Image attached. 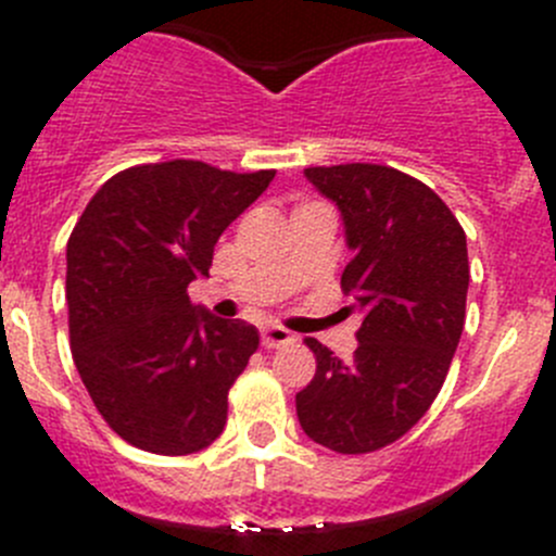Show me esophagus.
<instances>
[{"label":"esophagus","mask_w":556,"mask_h":556,"mask_svg":"<svg viewBox=\"0 0 556 556\" xmlns=\"http://www.w3.org/2000/svg\"><path fill=\"white\" fill-rule=\"evenodd\" d=\"M295 336L290 333L288 328H282V325H266V328L261 330V344L266 346V350H277V346H285V344H293Z\"/></svg>","instance_id":"esophagus-1"}]
</instances>
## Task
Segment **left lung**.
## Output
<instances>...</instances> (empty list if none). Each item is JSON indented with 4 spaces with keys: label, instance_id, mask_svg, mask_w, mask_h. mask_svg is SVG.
I'll return each instance as SVG.
<instances>
[{
    "label": "left lung",
    "instance_id": "obj_1",
    "mask_svg": "<svg viewBox=\"0 0 556 556\" xmlns=\"http://www.w3.org/2000/svg\"><path fill=\"white\" fill-rule=\"evenodd\" d=\"M304 174L344 217L355 257L341 290L363 323L346 363L306 339L317 371L295 395V412L317 444L368 454L406 435L444 387L465 325L468 244L450 206L412 174L382 164Z\"/></svg>",
    "mask_w": 556,
    "mask_h": 556
}]
</instances>
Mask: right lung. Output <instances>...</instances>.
<instances>
[{"label": "right lung", "instance_id": "right-lung-1", "mask_svg": "<svg viewBox=\"0 0 556 556\" xmlns=\"http://www.w3.org/2000/svg\"><path fill=\"white\" fill-rule=\"evenodd\" d=\"M274 174L139 164L106 179L72 228V357L104 422L137 450L182 457L226 428L228 390L261 339L195 309L188 285L210 277L220 233Z\"/></svg>", "mask_w": 556, "mask_h": 556}]
</instances>
